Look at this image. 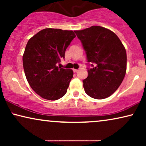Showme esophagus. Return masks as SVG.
Returning <instances> with one entry per match:
<instances>
[{
  "instance_id": "obj_1",
  "label": "esophagus",
  "mask_w": 146,
  "mask_h": 146,
  "mask_svg": "<svg viewBox=\"0 0 146 146\" xmlns=\"http://www.w3.org/2000/svg\"><path fill=\"white\" fill-rule=\"evenodd\" d=\"M73 71H74V72H78V69H73Z\"/></svg>"
}]
</instances>
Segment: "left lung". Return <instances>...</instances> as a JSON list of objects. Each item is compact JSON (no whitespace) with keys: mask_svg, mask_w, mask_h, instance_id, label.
Masks as SVG:
<instances>
[{"mask_svg":"<svg viewBox=\"0 0 146 146\" xmlns=\"http://www.w3.org/2000/svg\"><path fill=\"white\" fill-rule=\"evenodd\" d=\"M86 51L88 76L83 80L85 92L94 99L110 96L122 82L126 72L127 55L117 36L110 30L92 26L75 31Z\"/></svg>","mask_w":146,"mask_h":146,"instance_id":"obj_1","label":"left lung"}]
</instances>
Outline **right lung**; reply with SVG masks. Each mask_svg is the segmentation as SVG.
Returning <instances> with one entry per match:
<instances>
[{
	"label": "right lung",
	"mask_w": 146,
	"mask_h": 146,
	"mask_svg": "<svg viewBox=\"0 0 146 146\" xmlns=\"http://www.w3.org/2000/svg\"><path fill=\"white\" fill-rule=\"evenodd\" d=\"M76 37L72 31L45 29L28 41L23 57V68L32 89L42 98L56 100L67 92L72 70L57 66Z\"/></svg>",
	"instance_id": "add662e5"
}]
</instances>
